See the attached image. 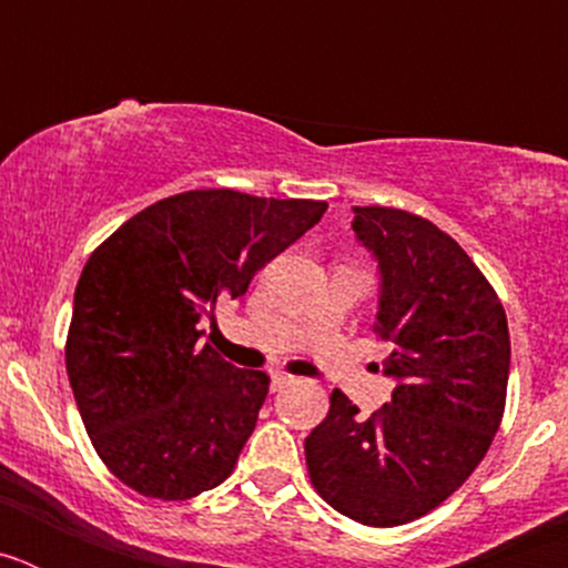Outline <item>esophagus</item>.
<instances>
[{
  "label": "esophagus",
  "mask_w": 568,
  "mask_h": 568,
  "mask_svg": "<svg viewBox=\"0 0 568 568\" xmlns=\"http://www.w3.org/2000/svg\"><path fill=\"white\" fill-rule=\"evenodd\" d=\"M293 381H295L293 375H287V373H273V393H281V389L293 384Z\"/></svg>",
  "instance_id": "esophagus-1"
}]
</instances>
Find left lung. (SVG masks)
<instances>
[{
  "mask_svg": "<svg viewBox=\"0 0 568 568\" xmlns=\"http://www.w3.org/2000/svg\"><path fill=\"white\" fill-rule=\"evenodd\" d=\"M378 261L375 333L393 400L369 418L341 389L304 440L310 480L346 518L400 526L444 504L484 460L504 418V304L453 235L395 207H353Z\"/></svg>",
  "mask_w": 568,
  "mask_h": 568,
  "instance_id": "left-lung-1",
  "label": "left lung"
}]
</instances>
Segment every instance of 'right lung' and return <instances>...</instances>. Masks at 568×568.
<instances>
[{
	"label": "right lung",
	"instance_id": "right-lung-1",
	"mask_svg": "<svg viewBox=\"0 0 568 568\" xmlns=\"http://www.w3.org/2000/svg\"><path fill=\"white\" fill-rule=\"evenodd\" d=\"M327 202L190 190L135 213L93 250L73 295L64 364L79 415L115 478L144 498L222 484L270 378L210 344L215 301L241 298Z\"/></svg>",
	"mask_w": 568,
	"mask_h": 568
}]
</instances>
